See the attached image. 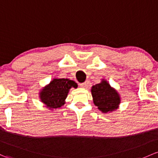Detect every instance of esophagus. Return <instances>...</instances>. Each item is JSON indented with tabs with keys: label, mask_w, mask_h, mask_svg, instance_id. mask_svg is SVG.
I'll use <instances>...</instances> for the list:
<instances>
[{
	"label": "esophagus",
	"mask_w": 158,
	"mask_h": 158,
	"mask_svg": "<svg viewBox=\"0 0 158 158\" xmlns=\"http://www.w3.org/2000/svg\"><path fill=\"white\" fill-rule=\"evenodd\" d=\"M79 85H80L81 87L85 88V89H86V88H87L88 86H89V81L87 80V81H85V82H82V83H80Z\"/></svg>",
	"instance_id": "34e87169"
}]
</instances>
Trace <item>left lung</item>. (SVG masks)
<instances>
[{
    "label": "left lung",
    "mask_w": 158,
    "mask_h": 158,
    "mask_svg": "<svg viewBox=\"0 0 158 158\" xmlns=\"http://www.w3.org/2000/svg\"><path fill=\"white\" fill-rule=\"evenodd\" d=\"M92 94L94 105L103 113L111 112L118 108L120 103L118 93L111 88L107 81L102 80L101 83L93 85Z\"/></svg>",
    "instance_id": "obj_1"
}]
</instances>
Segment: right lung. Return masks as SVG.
I'll return each mask as SVG.
<instances>
[{
	"label": "right lung",
	"mask_w": 158,
	"mask_h": 158,
	"mask_svg": "<svg viewBox=\"0 0 158 158\" xmlns=\"http://www.w3.org/2000/svg\"><path fill=\"white\" fill-rule=\"evenodd\" d=\"M74 81L68 79H54L40 92V98L50 109L60 107L65 104V99L72 87L77 88Z\"/></svg>",
	"instance_id": "obj_1"
}]
</instances>
